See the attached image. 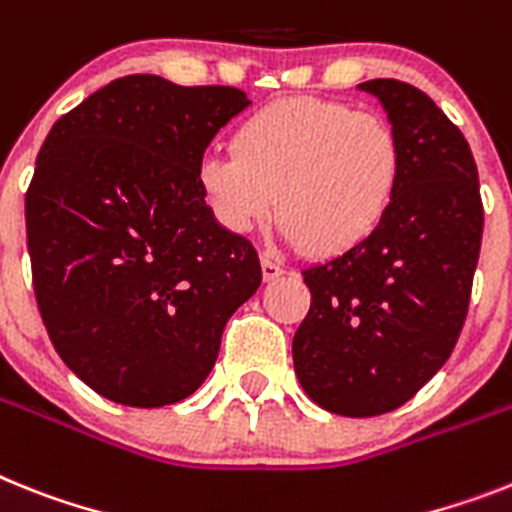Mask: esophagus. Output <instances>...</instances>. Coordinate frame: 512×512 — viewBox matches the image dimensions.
<instances>
[{
    "label": "esophagus",
    "instance_id": "esophagus-1",
    "mask_svg": "<svg viewBox=\"0 0 512 512\" xmlns=\"http://www.w3.org/2000/svg\"><path fill=\"white\" fill-rule=\"evenodd\" d=\"M260 263H263V278H265V281H273V278H278V276H283V273H286V268L278 263L276 257H270L268 252H263Z\"/></svg>",
    "mask_w": 512,
    "mask_h": 512
}]
</instances>
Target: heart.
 Listing matches in <instances>:
<instances>
[{
  "mask_svg": "<svg viewBox=\"0 0 512 512\" xmlns=\"http://www.w3.org/2000/svg\"><path fill=\"white\" fill-rule=\"evenodd\" d=\"M401 174V145L377 114L322 98H283L234 132V156L208 153L197 182L210 213L247 234L276 213L283 236L315 255L364 242Z\"/></svg>",
  "mask_w": 512,
  "mask_h": 512,
  "instance_id": "obj_1",
  "label": "heart"
}]
</instances>
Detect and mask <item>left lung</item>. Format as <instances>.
<instances>
[{"label":"left lung","mask_w":512,"mask_h":512,"mask_svg":"<svg viewBox=\"0 0 512 512\" xmlns=\"http://www.w3.org/2000/svg\"><path fill=\"white\" fill-rule=\"evenodd\" d=\"M388 111L401 174L377 229L302 270L312 302L294 336L304 393L330 414L398 409L453 354L484 231L479 174L463 132L401 80L359 85Z\"/></svg>","instance_id":"left-lung-1"}]
</instances>
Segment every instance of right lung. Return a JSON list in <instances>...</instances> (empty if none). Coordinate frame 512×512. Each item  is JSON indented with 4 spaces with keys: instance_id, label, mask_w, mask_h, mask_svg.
<instances>
[{
    "instance_id": "obj_1",
    "label": "right lung",
    "mask_w": 512,
    "mask_h": 512,
    "mask_svg": "<svg viewBox=\"0 0 512 512\" xmlns=\"http://www.w3.org/2000/svg\"><path fill=\"white\" fill-rule=\"evenodd\" d=\"M244 106L231 85L127 75L38 150L25 192L38 312L62 362L109 401L158 409L195 393L263 281L257 249L218 226L197 182Z\"/></svg>"
}]
</instances>
